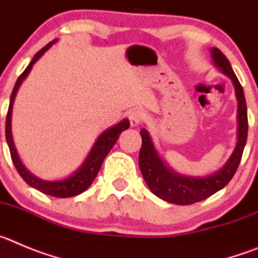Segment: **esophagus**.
Wrapping results in <instances>:
<instances>
[{
    "label": "esophagus",
    "mask_w": 258,
    "mask_h": 258,
    "mask_svg": "<svg viewBox=\"0 0 258 258\" xmlns=\"http://www.w3.org/2000/svg\"><path fill=\"white\" fill-rule=\"evenodd\" d=\"M146 118V113L141 109H133L131 113H129V121H131L132 126H138L141 122Z\"/></svg>",
    "instance_id": "34e87169"
}]
</instances>
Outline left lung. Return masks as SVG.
Segmentation results:
<instances>
[{
  "label": "left lung",
  "instance_id": "8db88e82",
  "mask_svg": "<svg viewBox=\"0 0 258 258\" xmlns=\"http://www.w3.org/2000/svg\"><path fill=\"white\" fill-rule=\"evenodd\" d=\"M211 52L214 64L232 80L236 99H238V142L227 163L218 172L207 175V177L181 175L173 172L169 166L161 160V157L155 150L149 132L146 129L141 131L142 147H141L138 163H140V169L146 183L157 198L168 203L178 204V206H188V204L202 202L225 187L231 181L238 169L243 150L247 142V103H245L243 88L239 83L238 77L234 74L227 58L223 55V52L217 47H213Z\"/></svg>",
  "mask_w": 258,
  "mask_h": 258
}]
</instances>
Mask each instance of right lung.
<instances>
[{
  "mask_svg": "<svg viewBox=\"0 0 258 258\" xmlns=\"http://www.w3.org/2000/svg\"><path fill=\"white\" fill-rule=\"evenodd\" d=\"M56 40H52L51 42L46 45L45 47L40 50L35 55V58L32 59L31 63L28 64V67L24 70L22 75L19 76V79L17 80L15 86H14V90L11 93L10 97V106H9L8 115H6V142L9 145V149H10V155L11 159H13V163L17 168L18 173L20 174L24 181L31 186V187L36 188V190L41 191V192L50 195V197L55 198H71L76 197L79 194L84 192L86 188L93 183L94 178L97 177L98 172L101 169L102 163H103L104 157L107 156L111 149L113 147V145L117 141L118 136L121 134V132H124L125 129L129 127L131 122L127 118H124L122 121H120L118 124H116L115 126L109 127L106 132L98 137V140L95 141L94 146H93L92 151L89 152L88 157L85 159V161L83 163V165L80 166L79 169L74 173L72 175H70L68 178L60 179V181H44V179L37 178L36 175L32 174L26 166L23 165V163L20 161V157L18 155L17 149H15V145H14L13 141V134H11V112H13V103L14 99H15V95H17L18 89L22 85L23 80L28 76V74L31 72L32 67L35 64L36 61L44 55V52L51 46L52 44H55Z\"/></svg>",
  "mask_w": 258,
  "mask_h": 258,
  "instance_id": "obj_1",
  "label": "right lung"
}]
</instances>
